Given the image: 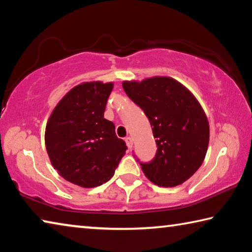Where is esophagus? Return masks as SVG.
Masks as SVG:
<instances>
[{
    "label": "esophagus",
    "instance_id": "obj_1",
    "mask_svg": "<svg viewBox=\"0 0 252 252\" xmlns=\"http://www.w3.org/2000/svg\"><path fill=\"white\" fill-rule=\"evenodd\" d=\"M126 143L127 148H132V146H133V140H132L131 136H126Z\"/></svg>",
    "mask_w": 252,
    "mask_h": 252
}]
</instances>
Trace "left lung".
I'll use <instances>...</instances> for the list:
<instances>
[{"mask_svg":"<svg viewBox=\"0 0 252 252\" xmlns=\"http://www.w3.org/2000/svg\"><path fill=\"white\" fill-rule=\"evenodd\" d=\"M122 87L143 110L157 139L155 158L140 162L143 173L160 187L187 181L202 164L208 150L209 123L201 105L186 87L167 76L125 81Z\"/></svg>","mask_w":252,"mask_h":252,"instance_id":"obj_1","label":"left lung"}]
</instances>
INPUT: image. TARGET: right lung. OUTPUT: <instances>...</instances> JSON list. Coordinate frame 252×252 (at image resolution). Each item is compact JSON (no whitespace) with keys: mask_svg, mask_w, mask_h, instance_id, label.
I'll list each match as a JSON object with an SVG mask.
<instances>
[{"mask_svg":"<svg viewBox=\"0 0 252 252\" xmlns=\"http://www.w3.org/2000/svg\"><path fill=\"white\" fill-rule=\"evenodd\" d=\"M113 83L85 82L66 93L55 106L45 129V147L60 176L83 188L113 177L126 146L116 135L104 110Z\"/></svg>","mask_w":252,"mask_h":252,"instance_id":"add662e5","label":"right lung"}]
</instances>
